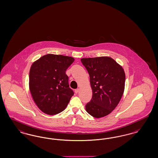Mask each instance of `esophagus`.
Returning a JSON list of instances; mask_svg holds the SVG:
<instances>
[{
    "label": "esophagus",
    "instance_id": "obj_1",
    "mask_svg": "<svg viewBox=\"0 0 158 158\" xmlns=\"http://www.w3.org/2000/svg\"><path fill=\"white\" fill-rule=\"evenodd\" d=\"M79 89H77L75 90V93H76V94L79 92Z\"/></svg>",
    "mask_w": 158,
    "mask_h": 158
}]
</instances>
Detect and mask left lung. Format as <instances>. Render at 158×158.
Listing matches in <instances>:
<instances>
[{
  "instance_id": "left-lung-1",
  "label": "left lung",
  "mask_w": 158,
  "mask_h": 158,
  "mask_svg": "<svg viewBox=\"0 0 158 158\" xmlns=\"http://www.w3.org/2000/svg\"><path fill=\"white\" fill-rule=\"evenodd\" d=\"M90 76L92 98L86 110L95 118L109 114L117 106L124 93L125 75L121 66L108 56L82 58Z\"/></svg>"
}]
</instances>
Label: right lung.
Here are the masks:
<instances>
[{
    "instance_id": "1",
    "label": "right lung",
    "mask_w": 158,
    "mask_h": 158,
    "mask_svg": "<svg viewBox=\"0 0 158 158\" xmlns=\"http://www.w3.org/2000/svg\"><path fill=\"white\" fill-rule=\"evenodd\" d=\"M74 60L71 56L47 54L31 66L30 91L35 103L44 113L58 114L69 103L74 93L69 87L66 71Z\"/></svg>"
}]
</instances>
